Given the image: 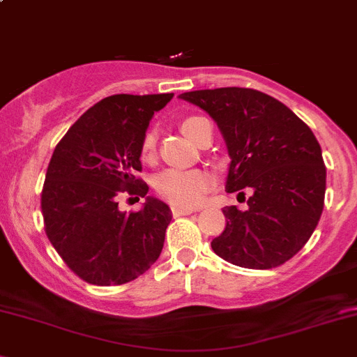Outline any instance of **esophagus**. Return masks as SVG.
<instances>
[{
  "mask_svg": "<svg viewBox=\"0 0 357 357\" xmlns=\"http://www.w3.org/2000/svg\"><path fill=\"white\" fill-rule=\"evenodd\" d=\"M192 211H196V209H194V208H187V206H177V204L172 206V215H174L175 218H177V216L190 215V213H192Z\"/></svg>",
  "mask_w": 357,
  "mask_h": 357,
  "instance_id": "obj_1",
  "label": "esophagus"
}]
</instances>
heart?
I'll return each mask as SVG.
<instances>
[{
    "instance_id": "1",
    "label": "heart",
    "mask_w": 357,
    "mask_h": 357,
    "mask_svg": "<svg viewBox=\"0 0 357 357\" xmlns=\"http://www.w3.org/2000/svg\"><path fill=\"white\" fill-rule=\"evenodd\" d=\"M208 120L203 116H187L180 123L183 134L196 141L201 130V125ZM156 149V135L148 130L141 141V158L149 161L154 156ZM211 185V175L201 168L194 170H178V168H168L154 178V189L158 196L167 199L168 203L177 206H196L204 197L206 190Z\"/></svg>"
}]
</instances>
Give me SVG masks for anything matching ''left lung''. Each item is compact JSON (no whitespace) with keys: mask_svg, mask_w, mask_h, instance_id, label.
Here are the masks:
<instances>
[{"mask_svg":"<svg viewBox=\"0 0 357 357\" xmlns=\"http://www.w3.org/2000/svg\"><path fill=\"white\" fill-rule=\"evenodd\" d=\"M178 98L203 108L232 158L227 192L251 190L248 209L225 206V230L213 238L220 258L270 270L310 241L325 204L326 168L314 134L284 102L256 89L220 87Z\"/></svg>","mask_w":357,"mask_h":357,"instance_id":"1","label":"left lung"}]
</instances>
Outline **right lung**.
Wrapping results in <instances>:
<instances>
[{"label":"right lung","mask_w":357,"mask_h":357,"mask_svg":"<svg viewBox=\"0 0 357 357\" xmlns=\"http://www.w3.org/2000/svg\"><path fill=\"white\" fill-rule=\"evenodd\" d=\"M174 94H113L87 109L54 148L41 192L44 230L61 259L87 284L122 285L160 258L172 211L148 197L122 213L119 197H144L135 177L141 141L154 112Z\"/></svg>","instance_id":"obj_1"}]
</instances>
